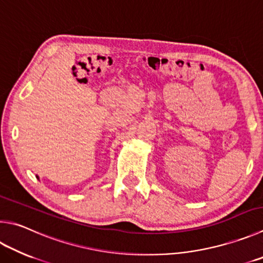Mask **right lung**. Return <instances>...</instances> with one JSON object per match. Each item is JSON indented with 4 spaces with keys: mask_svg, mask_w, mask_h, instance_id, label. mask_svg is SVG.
<instances>
[{
    "mask_svg": "<svg viewBox=\"0 0 263 263\" xmlns=\"http://www.w3.org/2000/svg\"><path fill=\"white\" fill-rule=\"evenodd\" d=\"M36 178H39V177H37V176H36Z\"/></svg>",
    "mask_w": 263,
    "mask_h": 263,
    "instance_id": "add662e5",
    "label": "right lung"
}]
</instances>
